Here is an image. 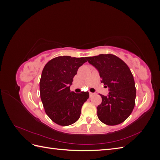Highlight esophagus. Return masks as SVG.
Instances as JSON below:
<instances>
[{
    "label": "esophagus",
    "instance_id": "34e87169",
    "mask_svg": "<svg viewBox=\"0 0 160 160\" xmlns=\"http://www.w3.org/2000/svg\"><path fill=\"white\" fill-rule=\"evenodd\" d=\"M89 95H90V97H91V96L94 95L95 93H91V92H89Z\"/></svg>",
    "mask_w": 160,
    "mask_h": 160
}]
</instances>
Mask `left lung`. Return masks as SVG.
<instances>
[{
    "label": "left lung",
    "mask_w": 160,
    "mask_h": 160,
    "mask_svg": "<svg viewBox=\"0 0 160 160\" xmlns=\"http://www.w3.org/2000/svg\"><path fill=\"white\" fill-rule=\"evenodd\" d=\"M86 59L98 70L101 83L109 88L108 96L100 95L102 102L97 108L99 119L108 125L122 123L132 113L136 97L133 76L129 67L112 54L88 57Z\"/></svg>",
    "instance_id": "left-lung-1"
}]
</instances>
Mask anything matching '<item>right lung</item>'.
<instances>
[{
  "instance_id": "obj_1",
  "label": "right lung",
  "mask_w": 160,
  "mask_h": 160,
  "mask_svg": "<svg viewBox=\"0 0 160 160\" xmlns=\"http://www.w3.org/2000/svg\"><path fill=\"white\" fill-rule=\"evenodd\" d=\"M85 57L60 56L50 60L42 69L40 95L46 114L55 123L67 126L80 118L81 108L89 98V92L75 93L70 85Z\"/></svg>"
}]
</instances>
